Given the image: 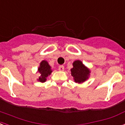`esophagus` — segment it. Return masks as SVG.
Wrapping results in <instances>:
<instances>
[{
	"label": "esophagus",
	"instance_id": "esophagus-1",
	"mask_svg": "<svg viewBox=\"0 0 125 125\" xmlns=\"http://www.w3.org/2000/svg\"><path fill=\"white\" fill-rule=\"evenodd\" d=\"M59 71H64V66L63 65H61L59 66Z\"/></svg>",
	"mask_w": 125,
	"mask_h": 125
}]
</instances>
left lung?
I'll list each match as a JSON object with an SVG mask.
<instances>
[{
  "label": "left lung",
  "instance_id": "obj_1",
  "mask_svg": "<svg viewBox=\"0 0 125 125\" xmlns=\"http://www.w3.org/2000/svg\"><path fill=\"white\" fill-rule=\"evenodd\" d=\"M73 68L70 70L73 81L77 83H82L89 78L91 70L80 60H76L72 63Z\"/></svg>",
  "mask_w": 125,
  "mask_h": 125
}]
</instances>
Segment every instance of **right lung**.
I'll list each match as a JSON object with an SVG mask.
<instances>
[{"label": "right lung", "mask_w": 125, "mask_h": 125, "mask_svg": "<svg viewBox=\"0 0 125 125\" xmlns=\"http://www.w3.org/2000/svg\"><path fill=\"white\" fill-rule=\"evenodd\" d=\"M53 72L51 66L49 65L47 61L43 60L40 63L39 67L38 68L37 72L40 73V76L38 78L37 80L38 82L44 83L46 82L47 78L51 75V73Z\"/></svg>", "instance_id": "right-lung-1"}]
</instances>
